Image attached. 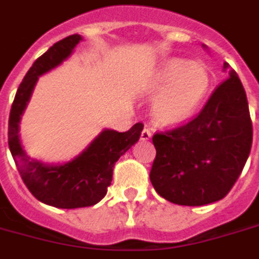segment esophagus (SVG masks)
I'll return each instance as SVG.
<instances>
[{
  "label": "esophagus",
  "mask_w": 259,
  "mask_h": 259,
  "mask_svg": "<svg viewBox=\"0 0 259 259\" xmlns=\"http://www.w3.org/2000/svg\"><path fill=\"white\" fill-rule=\"evenodd\" d=\"M152 138V132H151V130H149V128H147L145 127L144 130H143V132H141V136H140V139L143 141H145V140H149V139Z\"/></svg>",
  "instance_id": "obj_1"
}]
</instances>
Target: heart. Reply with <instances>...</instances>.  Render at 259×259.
Returning a JSON list of instances; mask_svg holds the SVG:
<instances>
[{
    "instance_id": "b5f03b06",
    "label": "heart",
    "mask_w": 259,
    "mask_h": 259,
    "mask_svg": "<svg viewBox=\"0 0 259 259\" xmlns=\"http://www.w3.org/2000/svg\"><path fill=\"white\" fill-rule=\"evenodd\" d=\"M209 77L203 66L169 60L145 81V90L157 95L153 112L162 123L174 124L190 118L208 90Z\"/></svg>"
}]
</instances>
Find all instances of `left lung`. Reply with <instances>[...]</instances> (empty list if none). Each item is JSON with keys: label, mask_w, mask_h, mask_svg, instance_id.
<instances>
[{"label": "left lung", "mask_w": 259, "mask_h": 259, "mask_svg": "<svg viewBox=\"0 0 259 259\" xmlns=\"http://www.w3.org/2000/svg\"><path fill=\"white\" fill-rule=\"evenodd\" d=\"M207 48L205 46H203ZM212 93L198 116L153 136L151 182L162 198L180 205L218 202L231 191L253 141L246 93L235 69Z\"/></svg>", "instance_id": "left-lung-1"}]
</instances>
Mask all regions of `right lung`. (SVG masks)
<instances>
[{
    "mask_svg": "<svg viewBox=\"0 0 259 259\" xmlns=\"http://www.w3.org/2000/svg\"><path fill=\"white\" fill-rule=\"evenodd\" d=\"M81 40L78 34L66 36L35 60L17 90L9 116V148L24 185L37 200L57 208H81L101 202L111 185L115 162L138 143L144 128L136 123L127 132L103 130L78 156L61 165L44 163L26 154L19 140V123L37 79L66 60Z\"/></svg>",
    "mask_w": 259,
    "mask_h": 259,
    "instance_id": "add662e5",
    "label": "right lung"
}]
</instances>
